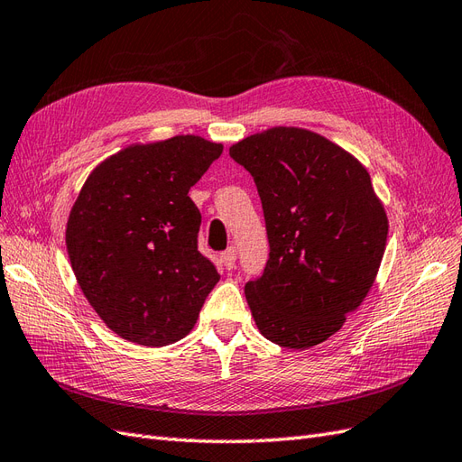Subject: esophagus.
I'll use <instances>...</instances> for the list:
<instances>
[{
	"mask_svg": "<svg viewBox=\"0 0 462 462\" xmlns=\"http://www.w3.org/2000/svg\"><path fill=\"white\" fill-rule=\"evenodd\" d=\"M236 259H238V252H236V247L232 245V247H228L226 252H222L220 254V262H222V265L226 267L228 271L230 269H234V265H236Z\"/></svg>",
	"mask_w": 462,
	"mask_h": 462,
	"instance_id": "obj_1",
	"label": "esophagus"
}]
</instances>
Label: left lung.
Returning <instances> with one entry per match:
<instances>
[{
  "label": "left lung",
  "mask_w": 462,
  "mask_h": 462,
  "mask_svg": "<svg viewBox=\"0 0 462 462\" xmlns=\"http://www.w3.org/2000/svg\"><path fill=\"white\" fill-rule=\"evenodd\" d=\"M230 158L254 177L265 217L269 259L245 282L259 332L289 349L322 344L383 262L388 220L371 175L334 142L292 126L244 138Z\"/></svg>",
  "instance_id": "obj_1"
}]
</instances>
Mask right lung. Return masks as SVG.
Listing matches in <instances>:
<instances>
[{
    "mask_svg": "<svg viewBox=\"0 0 462 462\" xmlns=\"http://www.w3.org/2000/svg\"><path fill=\"white\" fill-rule=\"evenodd\" d=\"M222 144L173 136L128 146L88 177L66 245L86 299L115 334L162 347L191 332L220 275L199 252L200 212L189 197Z\"/></svg>",
    "mask_w": 462,
    "mask_h": 462,
    "instance_id": "obj_1",
    "label": "right lung"
}]
</instances>
